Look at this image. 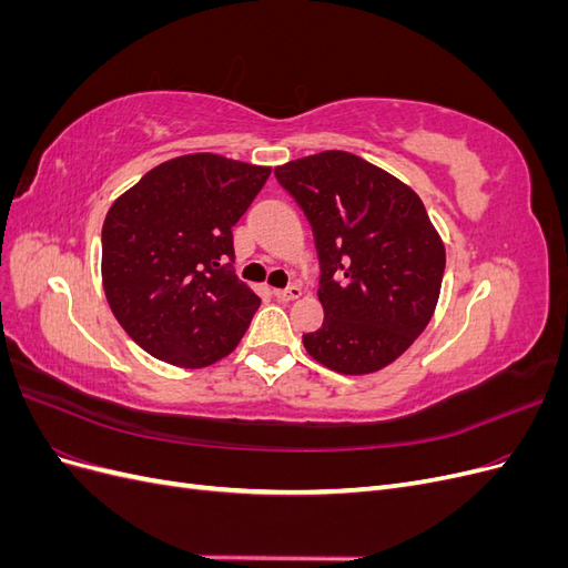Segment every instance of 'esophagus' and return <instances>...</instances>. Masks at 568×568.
<instances>
[{"mask_svg":"<svg viewBox=\"0 0 568 568\" xmlns=\"http://www.w3.org/2000/svg\"><path fill=\"white\" fill-rule=\"evenodd\" d=\"M303 294L301 286H286V288H272V296L277 301H296Z\"/></svg>","mask_w":568,"mask_h":568,"instance_id":"obj_1","label":"esophagus"}]
</instances>
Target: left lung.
Here are the masks:
<instances>
[{"label": "left lung", "instance_id": "left-lung-1", "mask_svg": "<svg viewBox=\"0 0 568 568\" xmlns=\"http://www.w3.org/2000/svg\"><path fill=\"white\" fill-rule=\"evenodd\" d=\"M274 178L311 222L320 257L324 322L303 334L305 351L341 374L390 365L432 320L445 272L422 199L348 151L291 161Z\"/></svg>", "mask_w": 568, "mask_h": 568}]
</instances>
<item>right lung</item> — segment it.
I'll list each match as a JSON object with an SVG mask.
<instances>
[{
  "label": "right lung",
  "mask_w": 568,
  "mask_h": 568,
  "mask_svg": "<svg viewBox=\"0 0 568 568\" xmlns=\"http://www.w3.org/2000/svg\"><path fill=\"white\" fill-rule=\"evenodd\" d=\"M267 178L263 165L189 153L113 201L101 280L115 320L149 355L194 369L242 341L261 298L232 270V227Z\"/></svg>",
  "instance_id": "add662e5"
}]
</instances>
